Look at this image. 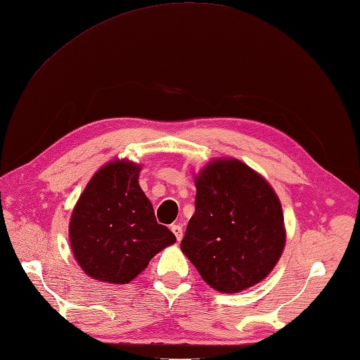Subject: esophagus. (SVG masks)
<instances>
[{"mask_svg": "<svg viewBox=\"0 0 360 360\" xmlns=\"http://www.w3.org/2000/svg\"><path fill=\"white\" fill-rule=\"evenodd\" d=\"M172 231H173V235L176 236V239L178 240H181L182 239V227L179 224H174V225H172Z\"/></svg>", "mask_w": 360, "mask_h": 360, "instance_id": "34e87169", "label": "esophagus"}]
</instances>
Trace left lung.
<instances>
[{
    "label": "left lung",
    "mask_w": 360,
    "mask_h": 360,
    "mask_svg": "<svg viewBox=\"0 0 360 360\" xmlns=\"http://www.w3.org/2000/svg\"><path fill=\"white\" fill-rule=\"evenodd\" d=\"M195 182V214L181 250L214 290L253 287L269 276L285 245L278 196L236 160L210 162Z\"/></svg>",
    "instance_id": "obj_1"
}]
</instances>
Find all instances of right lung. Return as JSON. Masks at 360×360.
<instances>
[{
  "instance_id": "obj_1",
  "label": "right lung",
  "mask_w": 360,
  "mask_h": 360,
  "mask_svg": "<svg viewBox=\"0 0 360 360\" xmlns=\"http://www.w3.org/2000/svg\"><path fill=\"white\" fill-rule=\"evenodd\" d=\"M139 167L116 161L90 179L70 219V244L81 269L94 279L129 283L150 259L174 244L158 224L138 184Z\"/></svg>"
}]
</instances>
